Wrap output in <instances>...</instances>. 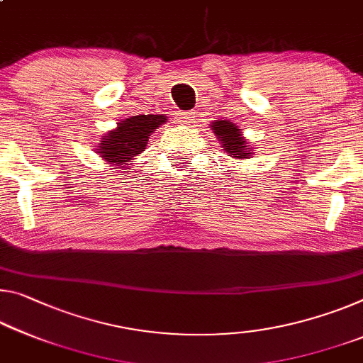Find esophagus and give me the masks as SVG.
<instances>
[{
	"mask_svg": "<svg viewBox=\"0 0 363 363\" xmlns=\"http://www.w3.org/2000/svg\"><path fill=\"white\" fill-rule=\"evenodd\" d=\"M192 111H177L176 113V121H177V123H179V124H187V123H191V121H192Z\"/></svg>",
	"mask_w": 363,
	"mask_h": 363,
	"instance_id": "obj_1",
	"label": "esophagus"
}]
</instances>
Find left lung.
Wrapping results in <instances>:
<instances>
[{"mask_svg": "<svg viewBox=\"0 0 363 363\" xmlns=\"http://www.w3.org/2000/svg\"><path fill=\"white\" fill-rule=\"evenodd\" d=\"M211 128L215 130V134L220 137V142L223 143V150L228 153V157H250L249 147L245 145V140L242 139V135H240V129H238V125L229 123V121H216Z\"/></svg>", "mask_w": 363, "mask_h": 363, "instance_id": "1", "label": "left lung"}]
</instances>
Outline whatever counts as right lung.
I'll return each instance as SVG.
<instances>
[{
  "label": "right lung",
  "mask_w": 363,
  "mask_h": 363,
  "mask_svg": "<svg viewBox=\"0 0 363 363\" xmlns=\"http://www.w3.org/2000/svg\"><path fill=\"white\" fill-rule=\"evenodd\" d=\"M166 121L161 114H140L118 123V129L109 132L100 143L99 153L109 163L125 164L147 147L148 135Z\"/></svg>",
  "instance_id": "right-lung-1"
}]
</instances>
